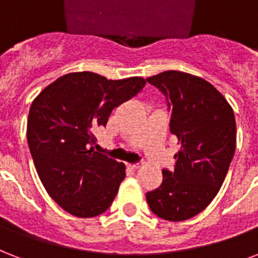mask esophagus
I'll return each mask as SVG.
<instances>
[{
	"label": "esophagus",
	"mask_w": 258,
	"mask_h": 258,
	"mask_svg": "<svg viewBox=\"0 0 258 258\" xmlns=\"http://www.w3.org/2000/svg\"><path fill=\"white\" fill-rule=\"evenodd\" d=\"M141 166V164H127V168L128 169H137Z\"/></svg>",
	"instance_id": "esophagus-1"
}]
</instances>
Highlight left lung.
Wrapping results in <instances>:
<instances>
[{
	"label": "left lung",
	"mask_w": 258,
	"mask_h": 258,
	"mask_svg": "<svg viewBox=\"0 0 258 258\" xmlns=\"http://www.w3.org/2000/svg\"><path fill=\"white\" fill-rule=\"evenodd\" d=\"M166 98L170 133L180 143L174 170L146 194L149 207L165 221H186L211 203L235 153V119L226 98L203 78L169 70L146 80Z\"/></svg>",
	"instance_id": "obj_1"
}]
</instances>
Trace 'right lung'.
Returning <instances> with one entry per match:
<instances>
[{
	"instance_id": "add662e5",
	"label": "right lung",
	"mask_w": 258,
	"mask_h": 258,
	"mask_svg": "<svg viewBox=\"0 0 258 258\" xmlns=\"http://www.w3.org/2000/svg\"><path fill=\"white\" fill-rule=\"evenodd\" d=\"M145 85L141 77L113 81L96 73H70L33 100L27 124L29 151L48 195L69 214L93 218L115 199L125 166L94 151V131Z\"/></svg>"
}]
</instances>
